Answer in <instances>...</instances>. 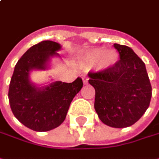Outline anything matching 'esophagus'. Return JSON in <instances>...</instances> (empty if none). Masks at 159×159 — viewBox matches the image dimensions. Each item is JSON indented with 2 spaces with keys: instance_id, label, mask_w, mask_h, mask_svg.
I'll list each match as a JSON object with an SVG mask.
<instances>
[{
  "instance_id": "obj_1",
  "label": "esophagus",
  "mask_w": 159,
  "mask_h": 159,
  "mask_svg": "<svg viewBox=\"0 0 159 159\" xmlns=\"http://www.w3.org/2000/svg\"><path fill=\"white\" fill-rule=\"evenodd\" d=\"M82 79H83V83H84V84L88 83V77H86V76H83V77H82Z\"/></svg>"
}]
</instances>
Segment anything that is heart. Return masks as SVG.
<instances>
[{"instance_id": "b5f03b06", "label": "heart", "mask_w": 159, "mask_h": 159, "mask_svg": "<svg viewBox=\"0 0 159 159\" xmlns=\"http://www.w3.org/2000/svg\"><path fill=\"white\" fill-rule=\"evenodd\" d=\"M118 59V54L113 50L95 48L89 50L85 55L86 66H93L98 63L100 69H107L112 66Z\"/></svg>"}]
</instances>
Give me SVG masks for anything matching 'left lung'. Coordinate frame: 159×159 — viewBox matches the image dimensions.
Listing matches in <instances>:
<instances>
[{
  "label": "left lung",
  "mask_w": 159,
  "mask_h": 159,
  "mask_svg": "<svg viewBox=\"0 0 159 159\" xmlns=\"http://www.w3.org/2000/svg\"><path fill=\"white\" fill-rule=\"evenodd\" d=\"M120 60L112 66L89 72L96 90L95 110L100 120L113 128L134 124L148 109L152 86L143 61L131 48L114 44Z\"/></svg>",
  "instance_id": "1"
}]
</instances>
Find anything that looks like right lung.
Returning <instances> with one entry per match:
<instances>
[{
    "label": "right lung",
    "instance_id": "right-lung-1",
    "mask_svg": "<svg viewBox=\"0 0 159 159\" xmlns=\"http://www.w3.org/2000/svg\"><path fill=\"white\" fill-rule=\"evenodd\" d=\"M61 45L44 40L32 46L17 61L9 85V103L15 117L25 127L36 132H47L65 120L70 104L83 87L77 78L73 83L54 82L38 88L28 79L34 69H46L50 57L59 55Z\"/></svg>",
    "mask_w": 159,
    "mask_h": 159
}]
</instances>
